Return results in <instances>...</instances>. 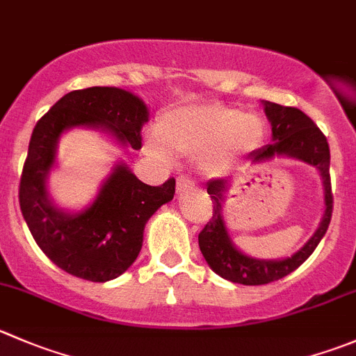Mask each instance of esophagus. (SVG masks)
Here are the masks:
<instances>
[{"label":"esophagus","instance_id":"obj_1","mask_svg":"<svg viewBox=\"0 0 356 356\" xmlns=\"http://www.w3.org/2000/svg\"><path fill=\"white\" fill-rule=\"evenodd\" d=\"M195 188V181L193 179H189L188 175H179L177 179V193H186L189 191V189Z\"/></svg>","mask_w":356,"mask_h":356}]
</instances>
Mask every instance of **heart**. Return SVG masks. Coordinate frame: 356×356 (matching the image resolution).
Segmentation results:
<instances>
[{"mask_svg": "<svg viewBox=\"0 0 356 356\" xmlns=\"http://www.w3.org/2000/svg\"><path fill=\"white\" fill-rule=\"evenodd\" d=\"M262 136L264 122L257 115H243L222 104L182 106L161 116L158 137L151 136L146 147L156 158L172 153L200 156L202 167L213 172L255 149Z\"/></svg>", "mask_w": 356, "mask_h": 356, "instance_id": "b5f03b06", "label": "heart"}]
</instances>
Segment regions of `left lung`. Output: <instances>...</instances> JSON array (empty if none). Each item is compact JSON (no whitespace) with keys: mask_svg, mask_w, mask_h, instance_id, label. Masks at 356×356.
Masks as SVG:
<instances>
[{"mask_svg":"<svg viewBox=\"0 0 356 356\" xmlns=\"http://www.w3.org/2000/svg\"><path fill=\"white\" fill-rule=\"evenodd\" d=\"M264 111L271 122L275 143L254 151L250 154L252 161L261 163L271 160L273 156H292L318 168L323 179V193H325V216L312 240L292 257L282 261H262V259L259 261V259L247 257L233 247L222 220V200L227 189V179L219 177L209 181L207 193L212 198L213 210L212 219L198 234L200 250L219 277L241 285L271 284L298 270L320 243L332 217L334 196L330 186V149L327 137L301 109L264 102Z\"/></svg>","mask_w":356,"mask_h":356,"instance_id":"left-lung-1","label":"left lung"}]
</instances>
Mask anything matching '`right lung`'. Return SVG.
Masks as SVG:
<instances>
[{
    "mask_svg": "<svg viewBox=\"0 0 356 356\" xmlns=\"http://www.w3.org/2000/svg\"><path fill=\"white\" fill-rule=\"evenodd\" d=\"M146 122L144 102L115 86L69 92L38 120L20 175L19 203L38 247L65 273L90 282H108L125 273L143 247L147 219L174 198L175 179L147 186L120 165L92 207L64 213L51 205L44 188L58 136L71 127H102L140 149V129Z\"/></svg>",
    "mask_w": 356,
    "mask_h": 356,
    "instance_id": "obj_1",
    "label": "right lung"
}]
</instances>
